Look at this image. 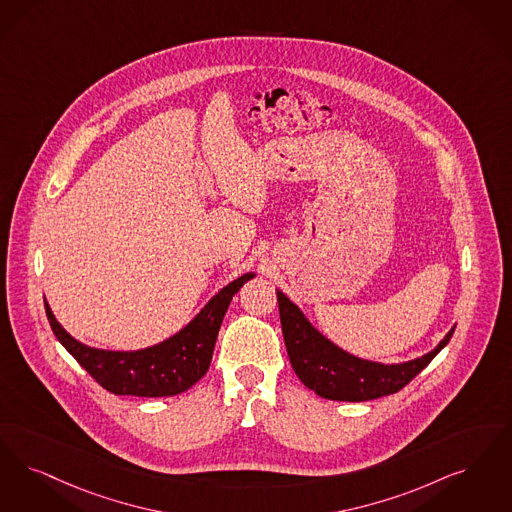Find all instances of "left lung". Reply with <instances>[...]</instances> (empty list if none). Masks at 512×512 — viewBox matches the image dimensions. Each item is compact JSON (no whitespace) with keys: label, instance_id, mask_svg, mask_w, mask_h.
Listing matches in <instances>:
<instances>
[{"label":"left lung","instance_id":"obj_1","mask_svg":"<svg viewBox=\"0 0 512 512\" xmlns=\"http://www.w3.org/2000/svg\"><path fill=\"white\" fill-rule=\"evenodd\" d=\"M276 297L291 368L305 387L322 398L339 402H366L404 389L450 343L455 329L453 326L434 350L415 360L383 364L360 358L335 345L320 329L312 326L305 312L284 291L276 289Z\"/></svg>","mask_w":512,"mask_h":512}]
</instances>
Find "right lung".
<instances>
[{"label":"right lung","instance_id":"add662e5","mask_svg":"<svg viewBox=\"0 0 512 512\" xmlns=\"http://www.w3.org/2000/svg\"><path fill=\"white\" fill-rule=\"evenodd\" d=\"M255 272H246L213 295L183 329L164 341L139 350H104L85 345L62 328L45 301V314L55 337L103 389L131 396H175L196 385L211 364L213 348L232 297Z\"/></svg>","mask_w":512,"mask_h":512}]
</instances>
